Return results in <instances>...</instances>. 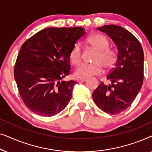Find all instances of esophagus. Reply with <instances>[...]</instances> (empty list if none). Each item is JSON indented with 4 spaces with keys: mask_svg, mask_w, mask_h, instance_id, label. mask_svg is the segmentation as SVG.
Segmentation results:
<instances>
[{
    "mask_svg": "<svg viewBox=\"0 0 152 152\" xmlns=\"http://www.w3.org/2000/svg\"><path fill=\"white\" fill-rule=\"evenodd\" d=\"M86 80V78H82V79H77V81L78 82H85V81Z\"/></svg>",
    "mask_w": 152,
    "mask_h": 152,
    "instance_id": "obj_1",
    "label": "esophagus"
}]
</instances>
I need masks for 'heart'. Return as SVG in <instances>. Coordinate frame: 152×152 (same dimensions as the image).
Instances as JSON below:
<instances>
[{
	"label": "heart",
	"instance_id": "heart-1",
	"mask_svg": "<svg viewBox=\"0 0 152 152\" xmlns=\"http://www.w3.org/2000/svg\"><path fill=\"white\" fill-rule=\"evenodd\" d=\"M87 43L95 49L97 55L93 59L94 64H82L76 68L74 75L77 78H87L93 75H98L105 70L112 69L117 61V57L113 50L109 49V43L103 35L96 34L87 39ZM69 61L72 66H77L82 61V48L79 44H75L69 54Z\"/></svg>",
	"mask_w": 152,
	"mask_h": 152
}]
</instances>
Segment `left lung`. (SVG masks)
<instances>
[{
  "mask_svg": "<svg viewBox=\"0 0 152 152\" xmlns=\"http://www.w3.org/2000/svg\"><path fill=\"white\" fill-rule=\"evenodd\" d=\"M97 29L113 40L118 54L115 67L107 77L111 84L101 82L93 93V98L105 113L117 115L130 107L142 87L144 53L136 37L122 27L107 25Z\"/></svg>",
  "mask_w": 152,
  "mask_h": 152,
  "instance_id": "obj_1",
  "label": "left lung"
}]
</instances>
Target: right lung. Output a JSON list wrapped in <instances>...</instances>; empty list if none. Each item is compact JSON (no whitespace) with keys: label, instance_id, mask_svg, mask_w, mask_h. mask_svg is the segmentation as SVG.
Returning a JSON list of instances; mask_svg holds the SVG:
<instances>
[{"label":"right lung","instance_id":"right-lung-1","mask_svg":"<svg viewBox=\"0 0 152 152\" xmlns=\"http://www.w3.org/2000/svg\"><path fill=\"white\" fill-rule=\"evenodd\" d=\"M83 28H48L29 38L20 48L14 75L25 105L41 116L65 109L77 82L63 81L70 73L69 54L85 34Z\"/></svg>","mask_w":152,"mask_h":152}]
</instances>
